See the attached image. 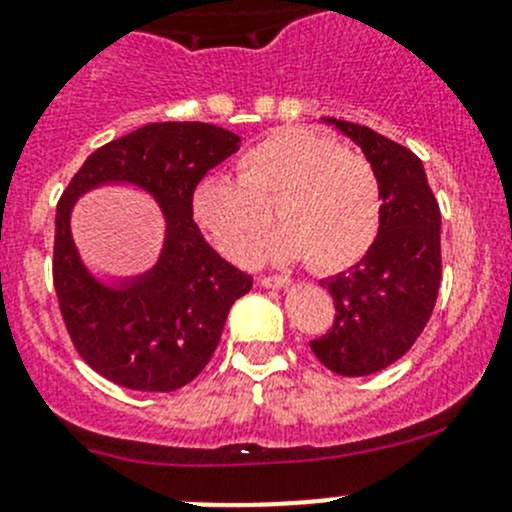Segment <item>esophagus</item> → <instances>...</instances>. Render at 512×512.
Wrapping results in <instances>:
<instances>
[{"mask_svg": "<svg viewBox=\"0 0 512 512\" xmlns=\"http://www.w3.org/2000/svg\"><path fill=\"white\" fill-rule=\"evenodd\" d=\"M289 284V276H261V286H266V289H284Z\"/></svg>", "mask_w": 512, "mask_h": 512, "instance_id": "34e87169", "label": "esophagus"}]
</instances>
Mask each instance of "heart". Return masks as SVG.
<instances>
[{
  "mask_svg": "<svg viewBox=\"0 0 512 512\" xmlns=\"http://www.w3.org/2000/svg\"><path fill=\"white\" fill-rule=\"evenodd\" d=\"M274 198L281 231L269 253L276 261L306 259L316 271L347 269L379 231L382 186L372 160L309 128L279 130L248 148L238 180H203L193 213L228 256L251 264L271 231L259 203Z\"/></svg>",
  "mask_w": 512,
  "mask_h": 512,
  "instance_id": "heart-1",
  "label": "heart"
}]
</instances>
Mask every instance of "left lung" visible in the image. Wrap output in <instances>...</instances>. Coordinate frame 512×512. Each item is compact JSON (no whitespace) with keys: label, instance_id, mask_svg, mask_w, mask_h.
Masks as SVG:
<instances>
[{"label":"left lung","instance_id":"left-lung-1","mask_svg":"<svg viewBox=\"0 0 512 512\" xmlns=\"http://www.w3.org/2000/svg\"><path fill=\"white\" fill-rule=\"evenodd\" d=\"M324 123L354 140L377 168L382 218L364 259L319 281L337 314L311 352L342 377H367L405 357L430 321L442 279L440 206L410 148L347 120Z\"/></svg>","mask_w":512,"mask_h":512}]
</instances>
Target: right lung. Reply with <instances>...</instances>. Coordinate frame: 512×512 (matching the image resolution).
Returning <instances> with one entry per match:
<instances>
[{
  "label": "right lung",
  "instance_id": "right-lung-1",
  "mask_svg": "<svg viewBox=\"0 0 512 512\" xmlns=\"http://www.w3.org/2000/svg\"><path fill=\"white\" fill-rule=\"evenodd\" d=\"M241 138L208 123H150L97 148L57 203V301L80 357L110 382L173 392L203 372L221 342L233 301L253 279L221 259L193 221V191L233 155ZM100 185H133L161 206L166 238L153 270L97 280L71 238L76 198Z\"/></svg>",
  "mask_w": 512,
  "mask_h": 512
}]
</instances>
